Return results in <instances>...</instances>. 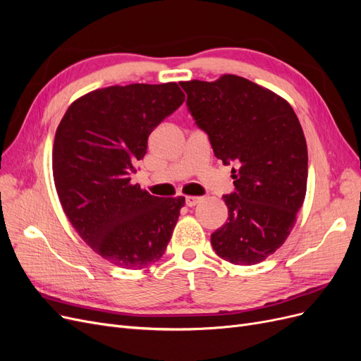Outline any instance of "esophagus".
<instances>
[{
    "label": "esophagus",
    "instance_id": "34e87169",
    "mask_svg": "<svg viewBox=\"0 0 361 361\" xmlns=\"http://www.w3.org/2000/svg\"><path fill=\"white\" fill-rule=\"evenodd\" d=\"M200 200L202 199L200 197H195V195H187V197H185V203H187V206H190V207L195 206Z\"/></svg>",
    "mask_w": 361,
    "mask_h": 361
}]
</instances>
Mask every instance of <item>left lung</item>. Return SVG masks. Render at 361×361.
<instances>
[{"label":"left lung","mask_w":361,"mask_h":361,"mask_svg":"<svg viewBox=\"0 0 361 361\" xmlns=\"http://www.w3.org/2000/svg\"><path fill=\"white\" fill-rule=\"evenodd\" d=\"M180 87L214 155L235 166V192L223 195L228 218L211 244L231 264L256 265L286 241L305 197L307 145L300 120L283 97L243 76Z\"/></svg>","instance_id":"1"}]
</instances>
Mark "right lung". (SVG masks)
<instances>
[{"label": "right lung", "mask_w": 361, "mask_h": 361, "mask_svg": "<svg viewBox=\"0 0 361 361\" xmlns=\"http://www.w3.org/2000/svg\"><path fill=\"white\" fill-rule=\"evenodd\" d=\"M183 101L176 82L111 85L72 102L57 128L52 173L63 211L116 267L155 264L178 223L185 197H155L130 183V174L152 130Z\"/></svg>", "instance_id": "right-lung-1"}]
</instances>
